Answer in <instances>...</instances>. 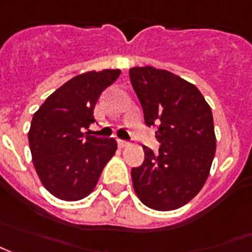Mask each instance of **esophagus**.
Wrapping results in <instances>:
<instances>
[{"instance_id":"34e87169","label":"esophagus","mask_w":252,"mask_h":252,"mask_svg":"<svg viewBox=\"0 0 252 252\" xmlns=\"http://www.w3.org/2000/svg\"><path fill=\"white\" fill-rule=\"evenodd\" d=\"M118 144H119V146L122 147H127L129 146V143H127V141H125V140H121V138H119V140H118Z\"/></svg>"}]
</instances>
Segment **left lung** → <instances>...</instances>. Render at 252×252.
Returning <instances> with one entry per match:
<instances>
[{"mask_svg": "<svg viewBox=\"0 0 252 252\" xmlns=\"http://www.w3.org/2000/svg\"><path fill=\"white\" fill-rule=\"evenodd\" d=\"M130 82L147 126H155L159 151L144 148V162L131 169L140 201L155 211H173L200 193L217 151L214 118L200 90L153 66L131 67Z\"/></svg>", "mask_w": 252, "mask_h": 252, "instance_id": "obj_1", "label": "left lung"}]
</instances>
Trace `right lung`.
<instances>
[{"label":"right lung","mask_w":252,"mask_h":252,"mask_svg":"<svg viewBox=\"0 0 252 252\" xmlns=\"http://www.w3.org/2000/svg\"><path fill=\"white\" fill-rule=\"evenodd\" d=\"M119 69L86 72L52 93L33 115L29 144L43 186L59 200L79 201L94 190L118 148L115 138L91 136L94 106Z\"/></svg>","instance_id":"1"}]
</instances>
